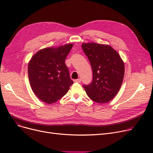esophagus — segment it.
Instances as JSON below:
<instances>
[{
    "mask_svg": "<svg viewBox=\"0 0 153 153\" xmlns=\"http://www.w3.org/2000/svg\"><path fill=\"white\" fill-rule=\"evenodd\" d=\"M74 82H77V83H80L81 82V79H76V80H74Z\"/></svg>",
    "mask_w": 153,
    "mask_h": 153,
    "instance_id": "esophagus-1",
    "label": "esophagus"
}]
</instances>
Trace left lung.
<instances>
[{"instance_id": "1", "label": "left lung", "mask_w": 153, "mask_h": 153, "mask_svg": "<svg viewBox=\"0 0 153 153\" xmlns=\"http://www.w3.org/2000/svg\"><path fill=\"white\" fill-rule=\"evenodd\" d=\"M82 48L89 60L93 79L83 87L91 100L107 103L113 99L122 86L125 64L119 54L109 45L83 43Z\"/></svg>"}]
</instances>
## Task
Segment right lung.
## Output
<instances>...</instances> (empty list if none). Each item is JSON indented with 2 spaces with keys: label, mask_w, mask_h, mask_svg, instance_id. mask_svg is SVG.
<instances>
[{
  "label": "right lung",
  "mask_w": 153,
  "mask_h": 153,
  "mask_svg": "<svg viewBox=\"0 0 153 153\" xmlns=\"http://www.w3.org/2000/svg\"><path fill=\"white\" fill-rule=\"evenodd\" d=\"M73 46L68 44L39 50L30 59L28 74L32 90L36 97L47 103L57 102L73 84L65 59Z\"/></svg>",
  "instance_id": "1"
}]
</instances>
